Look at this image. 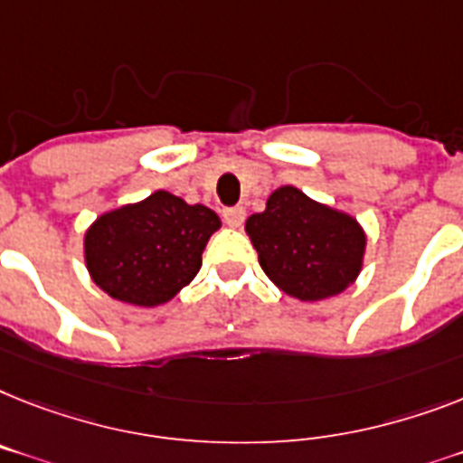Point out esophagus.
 I'll return each mask as SVG.
<instances>
[{
  "instance_id": "1",
  "label": "esophagus",
  "mask_w": 463,
  "mask_h": 463,
  "mask_svg": "<svg viewBox=\"0 0 463 463\" xmlns=\"http://www.w3.org/2000/svg\"><path fill=\"white\" fill-rule=\"evenodd\" d=\"M222 217L224 222L229 224V227H241L243 224V220H246V210L241 208V205H234V208H224L222 210Z\"/></svg>"
}]
</instances>
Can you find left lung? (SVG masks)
<instances>
[{"label": "left lung", "instance_id": "1", "mask_svg": "<svg viewBox=\"0 0 463 463\" xmlns=\"http://www.w3.org/2000/svg\"><path fill=\"white\" fill-rule=\"evenodd\" d=\"M262 272L286 296L315 303L338 296L362 269L366 236L353 215L279 186L267 208L246 220Z\"/></svg>", "mask_w": 463, "mask_h": 463}]
</instances>
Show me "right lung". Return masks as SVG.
Instances as JSON below:
<instances>
[{
	"mask_svg": "<svg viewBox=\"0 0 463 463\" xmlns=\"http://www.w3.org/2000/svg\"><path fill=\"white\" fill-rule=\"evenodd\" d=\"M220 227V217L205 205L156 191L97 217L85 234L87 269L110 298L156 307L191 284L205 243Z\"/></svg>",
	"mask_w": 463,
	"mask_h": 463,
	"instance_id": "obj_1",
	"label": "right lung"
}]
</instances>
